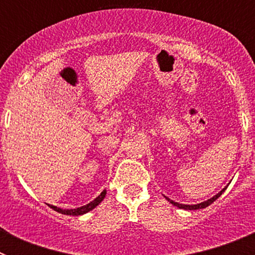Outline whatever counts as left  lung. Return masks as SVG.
<instances>
[{
	"label": "left lung",
	"mask_w": 255,
	"mask_h": 255,
	"mask_svg": "<svg viewBox=\"0 0 255 255\" xmlns=\"http://www.w3.org/2000/svg\"><path fill=\"white\" fill-rule=\"evenodd\" d=\"M225 190H226V188L222 189V190H221L217 195H215V197L211 198V199L206 200V202H202V203H199V204H193V206H189V204H180V203H177V202H173V200L168 199L167 197H166V199H167L171 204H173V206H176L177 208H181V209H189V211H193V209H202V208H206V207H208L209 204L213 203V202H215V200L217 199V198L220 197V195L222 194V193H224Z\"/></svg>",
	"instance_id": "obj_1"
}]
</instances>
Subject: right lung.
Returning <instances> with one entry per match:
<instances>
[{"label":"right lung","instance_id":"add662e5","mask_svg":"<svg viewBox=\"0 0 255 255\" xmlns=\"http://www.w3.org/2000/svg\"><path fill=\"white\" fill-rule=\"evenodd\" d=\"M106 189L105 190L101 193L98 197L96 198V199L93 200V202H91V203H88L87 206H83V207H79V208H75V209H61V208H57L56 206H49L52 209H55L56 212H58V213H62V215H67V216H80V215H84V213H88L89 211H92V209L96 208L98 204L102 202L103 199H105L106 197Z\"/></svg>","mask_w":255,"mask_h":255}]
</instances>
